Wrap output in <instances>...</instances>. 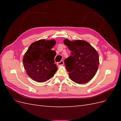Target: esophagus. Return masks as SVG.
Returning a JSON list of instances; mask_svg holds the SVG:
<instances>
[{"mask_svg": "<svg viewBox=\"0 0 121 121\" xmlns=\"http://www.w3.org/2000/svg\"><path fill=\"white\" fill-rule=\"evenodd\" d=\"M64 64V62L63 60H60V62H58L57 65H63Z\"/></svg>", "mask_w": 121, "mask_h": 121, "instance_id": "esophagus-1", "label": "esophagus"}]
</instances>
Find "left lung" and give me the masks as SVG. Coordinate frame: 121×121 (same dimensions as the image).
<instances>
[{
	"mask_svg": "<svg viewBox=\"0 0 121 121\" xmlns=\"http://www.w3.org/2000/svg\"><path fill=\"white\" fill-rule=\"evenodd\" d=\"M64 43L71 51V56L65 60L69 78L78 84L88 82L98 68L99 61L97 51L84 40L71 41L65 39Z\"/></svg>",
	"mask_w": 121,
	"mask_h": 121,
	"instance_id": "obj_1",
	"label": "left lung"
}]
</instances>
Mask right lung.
Instances as JSON below:
<instances>
[{
  "label": "right lung",
  "mask_w": 121,
  "mask_h": 121,
  "mask_svg": "<svg viewBox=\"0 0 121 121\" xmlns=\"http://www.w3.org/2000/svg\"><path fill=\"white\" fill-rule=\"evenodd\" d=\"M56 40H39L32 43L23 57L24 67L28 75L34 81L44 82L52 77L57 71L54 64L56 52L51 50Z\"/></svg>",
  "instance_id": "1"
}]
</instances>
